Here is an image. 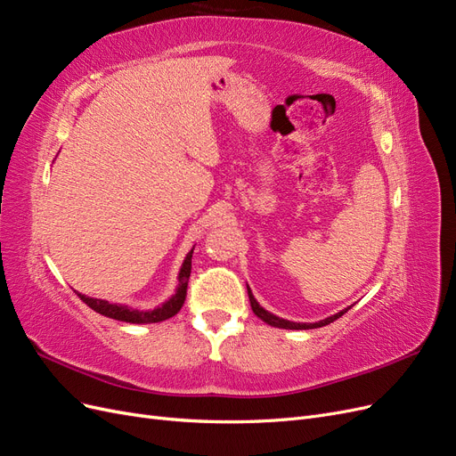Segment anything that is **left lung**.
Masks as SVG:
<instances>
[{
  "label": "left lung",
  "instance_id": "left-lung-1",
  "mask_svg": "<svg viewBox=\"0 0 456 456\" xmlns=\"http://www.w3.org/2000/svg\"><path fill=\"white\" fill-rule=\"evenodd\" d=\"M247 295H249V300H251V308H253V312H255V315L256 317H260L262 322L265 323H268V325H272V327H278V329H293V330H306V329H317V327H323V325H329V323H333L335 320H338L340 315H344L346 314L348 310H350V306L348 308H344V310H340V312H337V314H333V315H329V317H325V320H320V322H315V323H302V322H289V320H283V317H280V315H273L272 312H268V310H265L262 308L258 302H256V298H255V295H253V291L249 287H247Z\"/></svg>",
  "mask_w": 456,
  "mask_h": 456
}]
</instances>
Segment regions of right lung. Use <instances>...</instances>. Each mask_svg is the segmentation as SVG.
Wrapping results in <instances>:
<instances>
[{"label": "right lung", "instance_id": "add662e5", "mask_svg": "<svg viewBox=\"0 0 456 456\" xmlns=\"http://www.w3.org/2000/svg\"><path fill=\"white\" fill-rule=\"evenodd\" d=\"M191 253H194V249H191L184 256L183 266H181V270H178V278H176L178 283H176L175 293L167 300H163L161 305H158L156 308L139 310V308H133V306H127V305H118V302H108L104 298H93V297L81 295V293H77V297L84 300L91 310L99 312L106 317H112V320H118V322L136 323V325L165 322V320H169V317H173V315L181 312V308L184 305L188 278H190V272H191Z\"/></svg>", "mask_w": 456, "mask_h": 456}]
</instances>
